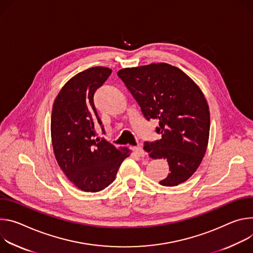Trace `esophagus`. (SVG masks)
Returning <instances> with one entry per match:
<instances>
[{
	"label": "esophagus",
	"mask_w": 253,
	"mask_h": 253,
	"mask_svg": "<svg viewBox=\"0 0 253 253\" xmlns=\"http://www.w3.org/2000/svg\"><path fill=\"white\" fill-rule=\"evenodd\" d=\"M132 151H133V153H134L135 155H137L138 157H145V156H146V152L144 151V149H143L142 147H139V146L133 147V148H132Z\"/></svg>",
	"instance_id": "esophagus-1"
}]
</instances>
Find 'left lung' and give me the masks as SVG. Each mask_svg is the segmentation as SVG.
I'll use <instances>...</instances> for the list:
<instances>
[{
	"instance_id": "obj_1",
	"label": "left lung",
	"mask_w": 253,
	"mask_h": 253,
	"mask_svg": "<svg viewBox=\"0 0 253 253\" xmlns=\"http://www.w3.org/2000/svg\"><path fill=\"white\" fill-rule=\"evenodd\" d=\"M147 120H159L162 138L145 143L153 159H167L170 173L163 186L186 182L200 166L209 141L210 111L200 89L185 72L160 62L118 71Z\"/></svg>"
}]
</instances>
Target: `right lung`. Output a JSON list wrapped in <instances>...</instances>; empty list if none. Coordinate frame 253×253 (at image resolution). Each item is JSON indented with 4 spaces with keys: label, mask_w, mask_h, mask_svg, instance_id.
<instances>
[{
    "label": "right lung",
    "mask_w": 253,
    "mask_h": 253,
    "mask_svg": "<svg viewBox=\"0 0 253 253\" xmlns=\"http://www.w3.org/2000/svg\"><path fill=\"white\" fill-rule=\"evenodd\" d=\"M111 73L95 66L70 78L56 96L51 115L54 156L69 181L84 192H98L116 180L127 148H116L96 137L101 125L93 95ZM103 130V128H102Z\"/></svg>",
    "instance_id": "1"
}]
</instances>
